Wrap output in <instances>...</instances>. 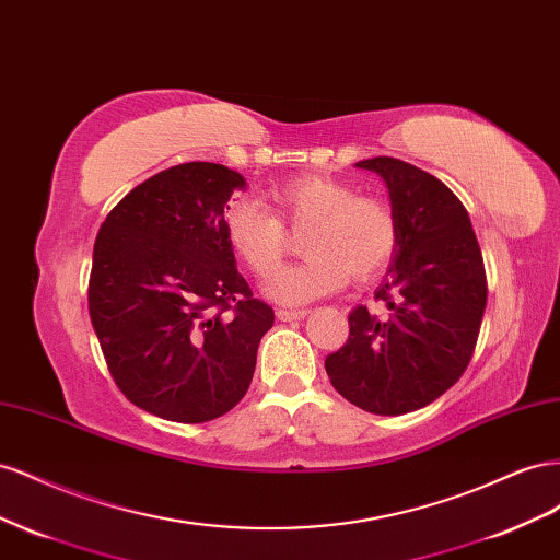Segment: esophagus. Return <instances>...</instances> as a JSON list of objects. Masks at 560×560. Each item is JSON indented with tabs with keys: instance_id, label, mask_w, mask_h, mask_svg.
Here are the masks:
<instances>
[{
	"instance_id": "esophagus-1",
	"label": "esophagus",
	"mask_w": 560,
	"mask_h": 560,
	"mask_svg": "<svg viewBox=\"0 0 560 560\" xmlns=\"http://www.w3.org/2000/svg\"><path fill=\"white\" fill-rule=\"evenodd\" d=\"M306 315H308V311H290V308H280V311H278V319H282V322L303 319Z\"/></svg>"
}]
</instances>
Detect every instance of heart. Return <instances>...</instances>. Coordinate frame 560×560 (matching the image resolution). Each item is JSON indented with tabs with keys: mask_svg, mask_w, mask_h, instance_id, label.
Returning <instances> with one entry per match:
<instances>
[{
	"mask_svg": "<svg viewBox=\"0 0 560 560\" xmlns=\"http://www.w3.org/2000/svg\"><path fill=\"white\" fill-rule=\"evenodd\" d=\"M276 212L254 198H235L224 212V233L249 273L268 278L284 254V224L306 229V259L268 280L266 294L284 306L327 296L352 278L366 282L395 259L399 219L389 200L358 194V186L329 175H299L273 186Z\"/></svg>",
	"mask_w": 560,
	"mask_h": 560,
	"instance_id": "1",
	"label": "heart"
}]
</instances>
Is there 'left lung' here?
I'll list each match as a JSON object with an SVG mask.
<instances>
[{
  "label": "left lung",
  "mask_w": 560,
  "mask_h": 560,
  "mask_svg": "<svg viewBox=\"0 0 560 560\" xmlns=\"http://www.w3.org/2000/svg\"><path fill=\"white\" fill-rule=\"evenodd\" d=\"M354 165L385 179L399 245L374 294L381 308H352L348 341L325 369L350 404L401 416L465 374L486 311V268L469 214L442 179L393 156Z\"/></svg>",
  "instance_id": "obj_1"
}]
</instances>
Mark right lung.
Masks as SVG:
<instances>
[{
  "instance_id": "add662e5",
  "label": "right lung",
  "mask_w": 560,
  "mask_h": 560,
  "mask_svg": "<svg viewBox=\"0 0 560 560\" xmlns=\"http://www.w3.org/2000/svg\"><path fill=\"white\" fill-rule=\"evenodd\" d=\"M245 177L179 163L116 202L93 247L89 311L118 389L175 422L238 404L273 308L235 268L224 208Z\"/></svg>"
}]
</instances>
